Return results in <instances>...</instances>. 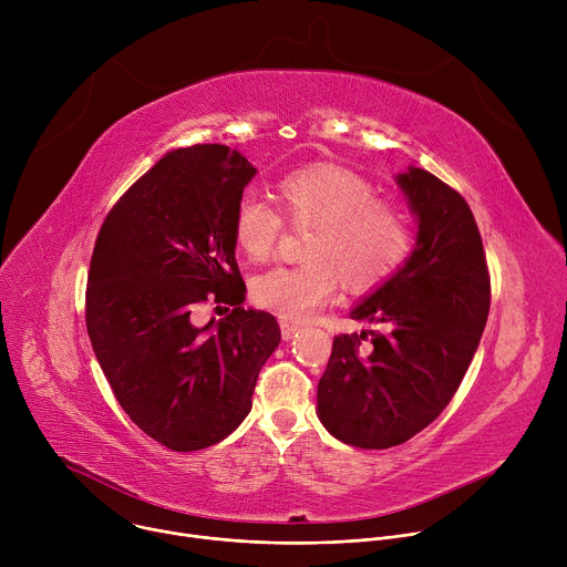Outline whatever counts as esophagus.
Returning a JSON list of instances; mask_svg holds the SVG:
<instances>
[{
	"mask_svg": "<svg viewBox=\"0 0 567 567\" xmlns=\"http://www.w3.org/2000/svg\"><path fill=\"white\" fill-rule=\"evenodd\" d=\"M280 332H282V339L289 341V339H293V334L298 332V326H296V322L287 320V318H280Z\"/></svg>",
	"mask_w": 567,
	"mask_h": 567,
	"instance_id": "obj_1",
	"label": "esophagus"
}]
</instances>
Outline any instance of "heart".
I'll return each instance as SVG.
<instances>
[{
    "label": "heart",
    "mask_w": 567,
    "mask_h": 567,
    "mask_svg": "<svg viewBox=\"0 0 567 567\" xmlns=\"http://www.w3.org/2000/svg\"><path fill=\"white\" fill-rule=\"evenodd\" d=\"M287 219L313 226L305 256L309 265L276 267L251 282V298L287 320H305L328 305L343 282L354 293L388 282L409 260L413 233L409 217L361 175L339 166H307L276 186ZM285 219L269 202L245 195L233 213V241L249 262L271 258Z\"/></svg>",
    "instance_id": "obj_1"
}]
</instances>
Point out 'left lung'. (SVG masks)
Masks as SVG:
<instances>
[{
    "mask_svg": "<svg viewBox=\"0 0 567 567\" xmlns=\"http://www.w3.org/2000/svg\"><path fill=\"white\" fill-rule=\"evenodd\" d=\"M396 186L417 217V245L350 311L385 332L334 337L318 381V420L359 449L403 444L437 420L466 374L492 302L482 237L464 197L413 166L396 175Z\"/></svg>",
    "mask_w": 567,
    "mask_h": 567,
    "instance_id": "8db88e82",
    "label": "left lung"
}]
</instances>
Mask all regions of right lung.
I'll list each match as a JSON object with an SVG mask.
<instances>
[{
    "label": "right lung",
    "mask_w": 567,
    "mask_h": 567,
    "mask_svg": "<svg viewBox=\"0 0 567 567\" xmlns=\"http://www.w3.org/2000/svg\"><path fill=\"white\" fill-rule=\"evenodd\" d=\"M219 143L168 152L105 217L87 280L96 359L130 420L173 451L228 437L251 411L265 361L280 343L271 313L245 309L233 213L256 177ZM213 297L234 309L197 329Z\"/></svg>",
    "instance_id": "add662e5"
}]
</instances>
